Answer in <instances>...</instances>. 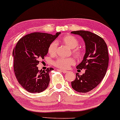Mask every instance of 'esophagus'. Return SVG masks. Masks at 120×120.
Returning a JSON list of instances; mask_svg holds the SVG:
<instances>
[{
	"label": "esophagus",
	"instance_id": "obj_1",
	"mask_svg": "<svg viewBox=\"0 0 120 120\" xmlns=\"http://www.w3.org/2000/svg\"><path fill=\"white\" fill-rule=\"evenodd\" d=\"M59 70V71H61V72H63V73H64V74H65V73H67V72H68V71L64 70Z\"/></svg>",
	"mask_w": 120,
	"mask_h": 120
}]
</instances>
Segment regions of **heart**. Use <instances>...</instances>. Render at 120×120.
<instances>
[{
  "label": "heart",
  "mask_w": 120,
  "mask_h": 120,
  "mask_svg": "<svg viewBox=\"0 0 120 120\" xmlns=\"http://www.w3.org/2000/svg\"><path fill=\"white\" fill-rule=\"evenodd\" d=\"M60 42L66 45L70 49H71V53L78 58H80L82 55V51L77 47L79 45L78 39L71 35H67L63 36L56 41H53L50 44L48 48V52L50 55H55L57 49V43ZM75 64V60L72 58H60L54 61V65L56 67L61 69H68L71 65Z\"/></svg>",
  "instance_id": "b5f03b06"
}]
</instances>
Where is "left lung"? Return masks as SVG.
Returning a JSON list of instances; mask_svg holds the SVG:
<instances>
[{
    "label": "left lung",
    "instance_id": "left-lung-1",
    "mask_svg": "<svg viewBox=\"0 0 120 120\" xmlns=\"http://www.w3.org/2000/svg\"><path fill=\"white\" fill-rule=\"evenodd\" d=\"M71 33L81 36L86 48L82 61L76 66L78 72L85 69V73L76 74L71 86L76 91L86 93L96 87L105 76L109 65L108 49L104 39L90 31L78 30Z\"/></svg>",
    "mask_w": 120,
    "mask_h": 120
}]
</instances>
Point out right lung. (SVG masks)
<instances>
[{
  "mask_svg": "<svg viewBox=\"0 0 120 120\" xmlns=\"http://www.w3.org/2000/svg\"><path fill=\"white\" fill-rule=\"evenodd\" d=\"M60 34L30 33L20 39L14 49L15 75L20 85L30 93H40L49 86V72L54 69L50 68L39 70L37 65L40 59L48 54L50 44Z\"/></svg>",
  "mask_w": 120,
  "mask_h": 120,
  "instance_id": "add662e5",
  "label": "right lung"
}]
</instances>
